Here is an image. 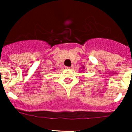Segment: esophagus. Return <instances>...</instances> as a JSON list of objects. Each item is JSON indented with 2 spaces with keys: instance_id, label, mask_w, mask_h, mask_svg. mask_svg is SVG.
Masks as SVG:
<instances>
[{
  "instance_id": "obj_1",
  "label": "esophagus",
  "mask_w": 132,
  "mask_h": 132,
  "mask_svg": "<svg viewBox=\"0 0 132 132\" xmlns=\"http://www.w3.org/2000/svg\"><path fill=\"white\" fill-rule=\"evenodd\" d=\"M66 69H73V67H66Z\"/></svg>"
}]
</instances>
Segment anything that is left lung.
I'll list each match as a JSON object with an SVG mask.
<instances>
[{"instance_id": "1", "label": "left lung", "mask_w": 132, "mask_h": 132, "mask_svg": "<svg viewBox=\"0 0 132 132\" xmlns=\"http://www.w3.org/2000/svg\"><path fill=\"white\" fill-rule=\"evenodd\" d=\"M81 68L82 69V71H85V70H84V69H85V67H84V66H82V67H81Z\"/></svg>"}]
</instances>
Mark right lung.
Returning a JSON list of instances; mask_svg holds the SVG:
<instances>
[{"instance_id":"1","label":"right lung","mask_w":132,"mask_h":132,"mask_svg":"<svg viewBox=\"0 0 132 132\" xmlns=\"http://www.w3.org/2000/svg\"><path fill=\"white\" fill-rule=\"evenodd\" d=\"M53 70H54V69H53Z\"/></svg>"}]
</instances>
